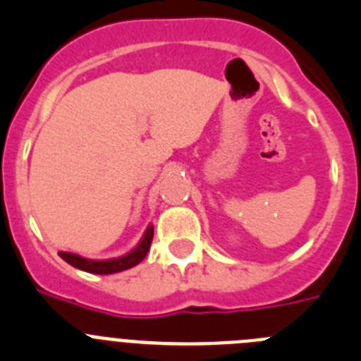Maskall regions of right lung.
Returning <instances> with one entry per match:
<instances>
[{"mask_svg":"<svg viewBox=\"0 0 361 361\" xmlns=\"http://www.w3.org/2000/svg\"><path fill=\"white\" fill-rule=\"evenodd\" d=\"M153 238V226L149 224L146 228L145 235L139 240V244L133 247L132 251H128L123 257L108 258V260H92V258H85L81 255L75 253H66V251H59V257L68 262L70 266L78 267V269L86 271V273H94V275H114V273H121V271H126L130 267L137 266L145 260V257L149 251V244H152Z\"/></svg>","mask_w":361,"mask_h":361,"instance_id":"add662e5","label":"right lung"}]
</instances>
